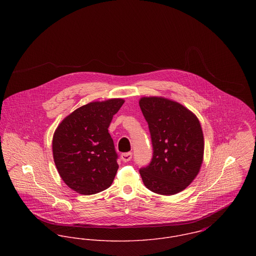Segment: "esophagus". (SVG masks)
Masks as SVG:
<instances>
[{
    "label": "esophagus",
    "mask_w": 256,
    "mask_h": 256,
    "mask_svg": "<svg viewBox=\"0 0 256 256\" xmlns=\"http://www.w3.org/2000/svg\"><path fill=\"white\" fill-rule=\"evenodd\" d=\"M131 158H132V152H124V154H121V160H122L124 162H129Z\"/></svg>",
    "instance_id": "obj_1"
}]
</instances>
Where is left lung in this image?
<instances>
[{
	"label": "left lung",
	"mask_w": 256,
	"mask_h": 256,
	"mask_svg": "<svg viewBox=\"0 0 256 256\" xmlns=\"http://www.w3.org/2000/svg\"><path fill=\"white\" fill-rule=\"evenodd\" d=\"M139 104L154 148L150 164L140 170L142 180L154 193H180L195 180L203 162L200 121L191 110L164 96H143Z\"/></svg>",
	"instance_id": "1"
}]
</instances>
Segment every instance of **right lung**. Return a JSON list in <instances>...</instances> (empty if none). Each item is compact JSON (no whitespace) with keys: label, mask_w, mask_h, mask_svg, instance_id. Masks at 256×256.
<instances>
[{"label":"right lung","mask_w":256,"mask_h":256,"mask_svg":"<svg viewBox=\"0 0 256 256\" xmlns=\"http://www.w3.org/2000/svg\"><path fill=\"white\" fill-rule=\"evenodd\" d=\"M123 98L92 102L57 126L52 140L53 158L62 180L82 195L108 189L119 168L108 127Z\"/></svg>","instance_id":"obj_1"}]
</instances>
